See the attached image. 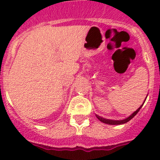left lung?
Listing matches in <instances>:
<instances>
[{
  "mask_svg": "<svg viewBox=\"0 0 160 160\" xmlns=\"http://www.w3.org/2000/svg\"><path fill=\"white\" fill-rule=\"evenodd\" d=\"M146 100V99H145ZM143 106V105H141V106L139 107V109H137L136 111H134L133 114L130 115L129 117H128L127 119H122V120H111V119H104V118H101L100 116H98V115H96V117H97L98 119H100V121L103 122V123H105V124H125V123H127L128 121H129L130 119H133L135 115L137 114V113L139 111V109H141V107Z\"/></svg>",
  "mask_w": 160,
  "mask_h": 160,
  "instance_id": "1",
  "label": "left lung"
}]
</instances>
